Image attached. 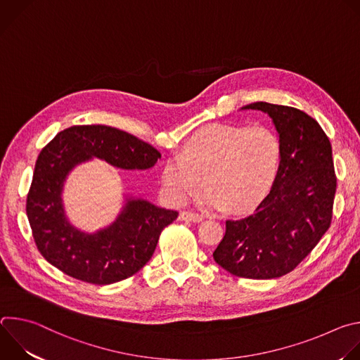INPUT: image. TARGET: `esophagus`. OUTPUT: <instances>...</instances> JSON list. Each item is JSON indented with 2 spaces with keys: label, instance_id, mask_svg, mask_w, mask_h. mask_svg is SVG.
Instances as JSON below:
<instances>
[{
  "label": "esophagus",
  "instance_id": "esophagus-1",
  "mask_svg": "<svg viewBox=\"0 0 360 360\" xmlns=\"http://www.w3.org/2000/svg\"><path fill=\"white\" fill-rule=\"evenodd\" d=\"M179 219L181 221H188V222H200L203 219L202 215L199 214H193V212H188V211H184L179 214Z\"/></svg>",
  "mask_w": 360,
  "mask_h": 360
}]
</instances>
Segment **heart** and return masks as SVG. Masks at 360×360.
I'll return each mask as SVG.
<instances>
[{
    "mask_svg": "<svg viewBox=\"0 0 360 360\" xmlns=\"http://www.w3.org/2000/svg\"><path fill=\"white\" fill-rule=\"evenodd\" d=\"M281 161L278 135L265 125L212 124L192 135L161 175L167 198L184 205L205 181L202 202L214 210L245 212L269 192Z\"/></svg>",
    "mask_w": 360,
    "mask_h": 360,
    "instance_id": "obj_1",
    "label": "heart"
}]
</instances>
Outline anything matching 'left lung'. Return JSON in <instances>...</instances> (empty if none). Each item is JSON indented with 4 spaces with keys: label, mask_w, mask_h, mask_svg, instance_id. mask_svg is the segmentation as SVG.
<instances>
[{
    "label": "left lung",
    "mask_w": 360,
    "mask_h": 360,
    "mask_svg": "<svg viewBox=\"0 0 360 360\" xmlns=\"http://www.w3.org/2000/svg\"><path fill=\"white\" fill-rule=\"evenodd\" d=\"M240 110L262 111L272 120L281 161L255 214L226 221L214 259L235 276L279 278L293 271L330 226L336 192L332 146L321 125L300 110L269 102Z\"/></svg>",
    "instance_id": "1"
}]
</instances>
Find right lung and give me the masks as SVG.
Returning a JSON list of instances; mask_svg holds the SVG:
<instances>
[{
	"label": "right lung",
	"instance_id": "obj_1",
	"mask_svg": "<svg viewBox=\"0 0 360 360\" xmlns=\"http://www.w3.org/2000/svg\"><path fill=\"white\" fill-rule=\"evenodd\" d=\"M94 158L127 171H145L161 158L158 149L107 125H77L61 131L38 155L27 196V217L44 258L71 278L110 285L142 269L155 252L176 211L125 193L117 219L95 232L72 225L63 192L71 171Z\"/></svg>",
	"mask_w": 360,
	"mask_h": 360
}]
</instances>
